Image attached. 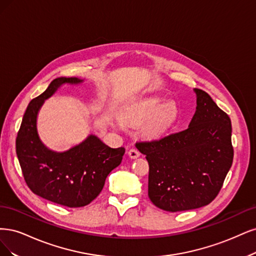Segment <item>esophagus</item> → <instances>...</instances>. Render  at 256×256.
<instances>
[{
    "label": "esophagus",
    "instance_id": "obj_1",
    "mask_svg": "<svg viewBox=\"0 0 256 256\" xmlns=\"http://www.w3.org/2000/svg\"><path fill=\"white\" fill-rule=\"evenodd\" d=\"M128 155L130 156V158L135 160V158H139V156H140V152H139L138 150H136V149H130V150L128 152Z\"/></svg>",
    "mask_w": 256,
    "mask_h": 256
}]
</instances>
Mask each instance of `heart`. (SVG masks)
I'll list each match as a JSON object with an SVG mask.
<instances>
[{
    "label": "heart",
    "mask_w": 256,
    "mask_h": 256,
    "mask_svg": "<svg viewBox=\"0 0 256 256\" xmlns=\"http://www.w3.org/2000/svg\"><path fill=\"white\" fill-rule=\"evenodd\" d=\"M178 117V104L160 96L142 98L128 110L126 118L130 123L139 124L149 119L144 126L148 135H162L174 124Z\"/></svg>",
    "instance_id": "heart-1"
}]
</instances>
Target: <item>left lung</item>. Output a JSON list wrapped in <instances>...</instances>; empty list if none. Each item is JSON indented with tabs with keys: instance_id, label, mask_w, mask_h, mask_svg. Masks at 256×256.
<instances>
[{
	"instance_id": "8db88e82",
	"label": "left lung",
	"mask_w": 256,
	"mask_h": 256,
	"mask_svg": "<svg viewBox=\"0 0 256 256\" xmlns=\"http://www.w3.org/2000/svg\"><path fill=\"white\" fill-rule=\"evenodd\" d=\"M196 107L189 126L148 142L136 144L149 162L152 203L167 212L210 204L232 166V126L208 94L194 88Z\"/></svg>"
}]
</instances>
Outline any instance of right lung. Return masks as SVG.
<instances>
[{
    "instance_id": "right-lung-1",
    "label": "right lung",
    "mask_w": 256,
    "mask_h": 256,
    "mask_svg": "<svg viewBox=\"0 0 256 256\" xmlns=\"http://www.w3.org/2000/svg\"><path fill=\"white\" fill-rule=\"evenodd\" d=\"M83 82L78 78L53 80L44 94L30 102L16 139V152L30 190L68 208H82L94 200L126 152L122 146L112 149L94 134L64 152L48 149L40 139L37 118L44 101L62 85Z\"/></svg>"
}]
</instances>
